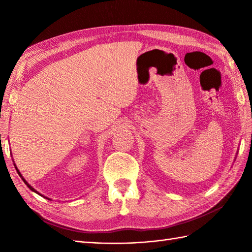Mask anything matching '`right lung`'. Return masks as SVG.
Returning a JSON list of instances; mask_svg holds the SVG:
<instances>
[{
	"mask_svg": "<svg viewBox=\"0 0 252 252\" xmlns=\"http://www.w3.org/2000/svg\"><path fill=\"white\" fill-rule=\"evenodd\" d=\"M15 168H16V167H15ZM16 170H17V172H18V174H19V176H20V178H21V179H23V181H24V182H25V184H26V185H27V186H28V187H29V189H31V190H33V191H34V192H36V194H39V192H37V191H36V190H35V189H33V187H32V186H31V185H29V184H28V183H27V181H26V180H25V179H24V178H23V175H21V174H20V172H19V171H18V169H16ZM39 195H40V194H39ZM41 196H42V195H41Z\"/></svg>",
	"mask_w": 252,
	"mask_h": 252,
	"instance_id": "1",
	"label": "right lung"
}]
</instances>
